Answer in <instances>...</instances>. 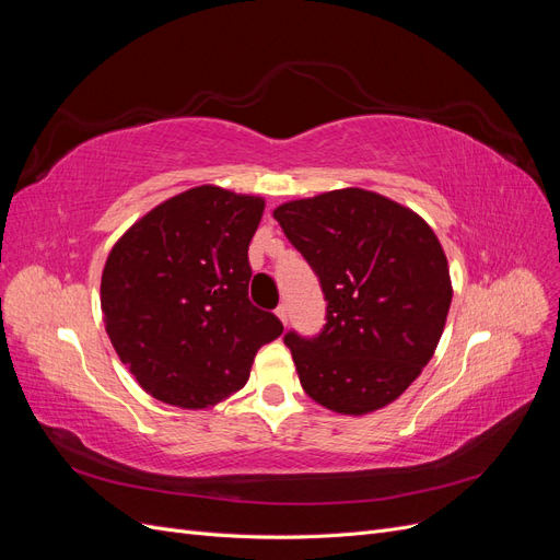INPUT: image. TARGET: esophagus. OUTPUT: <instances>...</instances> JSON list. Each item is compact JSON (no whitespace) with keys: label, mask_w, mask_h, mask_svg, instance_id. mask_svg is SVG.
<instances>
[{"label":"esophagus","mask_w":560,"mask_h":560,"mask_svg":"<svg viewBox=\"0 0 560 560\" xmlns=\"http://www.w3.org/2000/svg\"><path fill=\"white\" fill-rule=\"evenodd\" d=\"M276 315L280 317V322H282V325H287V317H290V308H287V306H284V303H280V306L276 308Z\"/></svg>","instance_id":"esophagus-1"}]
</instances>
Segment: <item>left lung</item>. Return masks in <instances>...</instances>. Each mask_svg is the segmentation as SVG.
<instances>
[{"label": "left lung", "mask_w": 560, "mask_h": 560, "mask_svg": "<svg viewBox=\"0 0 560 560\" xmlns=\"http://www.w3.org/2000/svg\"><path fill=\"white\" fill-rule=\"evenodd\" d=\"M273 217L327 301L317 336L284 334L301 387L343 416L383 409L420 376L446 325L453 290L434 231L364 189L290 200Z\"/></svg>", "instance_id": "left-lung-1"}]
</instances>
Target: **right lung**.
I'll return each mask as SVG.
<instances>
[{
	"label": "right lung",
	"instance_id": "1",
	"mask_svg": "<svg viewBox=\"0 0 560 560\" xmlns=\"http://www.w3.org/2000/svg\"><path fill=\"white\" fill-rule=\"evenodd\" d=\"M261 214L264 198L206 184L161 202L112 247L100 284L105 327L151 397L179 409L222 401L282 334L247 296Z\"/></svg>",
	"mask_w": 560,
	"mask_h": 560
}]
</instances>
